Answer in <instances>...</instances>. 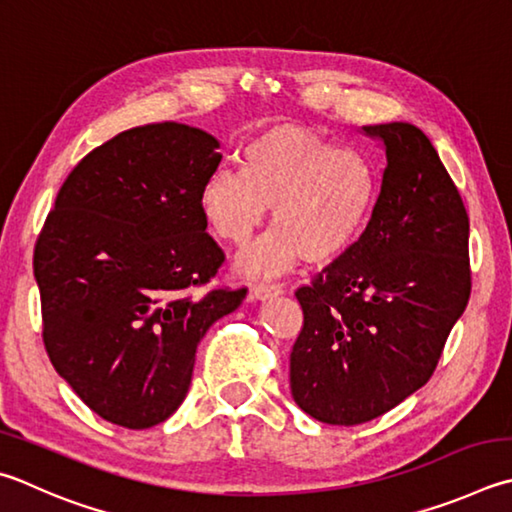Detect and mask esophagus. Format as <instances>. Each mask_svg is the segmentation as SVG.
<instances>
[{
  "mask_svg": "<svg viewBox=\"0 0 512 512\" xmlns=\"http://www.w3.org/2000/svg\"><path fill=\"white\" fill-rule=\"evenodd\" d=\"M282 293H284V286L275 282H259L250 286V297H255V300H268V297H277Z\"/></svg>",
  "mask_w": 512,
  "mask_h": 512,
  "instance_id": "34e87169",
  "label": "esophagus"
}]
</instances>
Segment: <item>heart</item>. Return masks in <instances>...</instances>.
<instances>
[{
  "label": "heart",
  "mask_w": 512,
  "mask_h": 512,
  "mask_svg": "<svg viewBox=\"0 0 512 512\" xmlns=\"http://www.w3.org/2000/svg\"><path fill=\"white\" fill-rule=\"evenodd\" d=\"M376 199L365 156L311 129L275 127L241 150L239 172L208 176L199 212L219 241L244 248L273 208L275 230L237 259L241 273L273 275L300 257L336 262L365 232Z\"/></svg>",
  "instance_id": "obj_1"
}]
</instances>
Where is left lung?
Wrapping results in <instances>:
<instances>
[{
    "instance_id": "left-lung-1",
    "label": "left lung",
    "mask_w": 512,
    "mask_h": 512,
    "mask_svg": "<svg viewBox=\"0 0 512 512\" xmlns=\"http://www.w3.org/2000/svg\"><path fill=\"white\" fill-rule=\"evenodd\" d=\"M362 132L385 145L376 208L356 244L295 291L291 394L329 425L367 423L421 389L472 286L468 212L430 138L410 123Z\"/></svg>"
}]
</instances>
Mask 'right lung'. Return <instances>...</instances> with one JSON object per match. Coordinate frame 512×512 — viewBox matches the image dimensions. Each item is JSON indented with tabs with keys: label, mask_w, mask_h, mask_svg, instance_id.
<instances>
[{
	"label": "right lung",
	"mask_w": 512,
	"mask_h": 512,
	"mask_svg": "<svg viewBox=\"0 0 512 512\" xmlns=\"http://www.w3.org/2000/svg\"><path fill=\"white\" fill-rule=\"evenodd\" d=\"M217 147L181 123L127 129L73 167L37 237L46 353L87 407L127 430L179 410L201 338L246 297L192 293L224 264L199 212Z\"/></svg>",
	"instance_id": "1"
}]
</instances>
